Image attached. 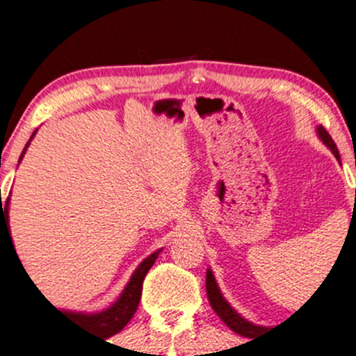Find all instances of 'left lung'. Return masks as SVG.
I'll return each instance as SVG.
<instances>
[{
  "instance_id": "obj_1",
  "label": "left lung",
  "mask_w": 356,
  "mask_h": 356,
  "mask_svg": "<svg viewBox=\"0 0 356 356\" xmlns=\"http://www.w3.org/2000/svg\"><path fill=\"white\" fill-rule=\"evenodd\" d=\"M317 138L321 139V141L324 143L329 149H331L332 155L336 156V160L341 163V156H339V152H337L336 143L332 141V138L329 136V132L325 131L322 125H318L317 127ZM355 198H356V193H355ZM207 294H208V301H210V305H211V308H213L215 314H217L218 317L224 321V324L227 325V327H231L234 332L241 334V336H245V337H251L253 334L265 331V329H267L265 325H257V324H253V322H250L248 318L243 317L239 312H236L234 308L231 307V303L225 300L220 288H218L211 268H207Z\"/></svg>"
}]
</instances>
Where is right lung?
<instances>
[{
	"label": "right lung",
	"instance_id": "1",
	"mask_svg": "<svg viewBox=\"0 0 356 356\" xmlns=\"http://www.w3.org/2000/svg\"><path fill=\"white\" fill-rule=\"evenodd\" d=\"M35 132L38 131L32 132L31 139H29V143L25 145L22 155H20V158H19V163L22 161V158L25 155V152H27L29 145H31V141L34 139ZM0 198H1V195H0ZM8 213H10V196L6 198L5 203H1V200H0V236H1V232L5 231L6 236L10 238V241H12ZM12 246H13V243H12ZM13 250H15V246H13ZM161 250H163V248L153 251L149 257H146L145 260L138 265V268L132 272L131 279H129V282L125 284V288L120 293V296L117 298V301H113V303H111L108 308H105V310H102V312H75V310H60V308H56V307L55 308L60 312V314L70 318V321H74V324H77L81 329L84 327L86 331H89V332L102 334L103 337H110V336H113V334L120 332L122 329L129 324V321H131L132 315L136 314V310H138L139 300H141L143 281H145L146 274H148L149 268L153 267V264H155V260L158 258V254H160ZM15 254H17V251H15ZM17 257H19V254H17Z\"/></svg>",
	"mask_w": 356,
	"mask_h": 356
}]
</instances>
